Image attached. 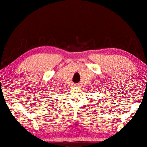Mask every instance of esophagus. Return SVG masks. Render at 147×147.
Here are the masks:
<instances>
[{
    "instance_id": "esophagus-1",
    "label": "esophagus",
    "mask_w": 147,
    "mask_h": 147,
    "mask_svg": "<svg viewBox=\"0 0 147 147\" xmlns=\"http://www.w3.org/2000/svg\"><path fill=\"white\" fill-rule=\"evenodd\" d=\"M75 86H76V87H79V86H80V85H79V83H77V84H75V85H74Z\"/></svg>"
}]
</instances>
